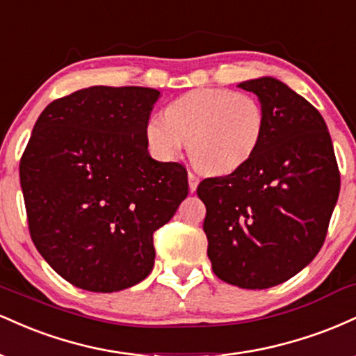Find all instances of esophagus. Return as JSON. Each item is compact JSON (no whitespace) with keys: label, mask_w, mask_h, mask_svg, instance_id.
<instances>
[{"label":"esophagus","mask_w":356,"mask_h":356,"mask_svg":"<svg viewBox=\"0 0 356 356\" xmlns=\"http://www.w3.org/2000/svg\"><path fill=\"white\" fill-rule=\"evenodd\" d=\"M187 179H189V189H191V192H194L195 189H197L199 177L194 172H189V174H187Z\"/></svg>","instance_id":"obj_1"}]
</instances>
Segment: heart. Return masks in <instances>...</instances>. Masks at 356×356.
Returning a JSON list of instances; mask_svg holds the SVG:
<instances>
[{"label":"heart","mask_w":356,"mask_h":356,"mask_svg":"<svg viewBox=\"0 0 356 356\" xmlns=\"http://www.w3.org/2000/svg\"><path fill=\"white\" fill-rule=\"evenodd\" d=\"M266 130V113L256 97L229 88H195L170 102L164 117H150L147 147L162 162L175 161L189 142L192 164L226 175L254 157Z\"/></svg>","instance_id":"1"}]
</instances>
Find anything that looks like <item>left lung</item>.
<instances>
[{
	"mask_svg": "<svg viewBox=\"0 0 356 356\" xmlns=\"http://www.w3.org/2000/svg\"><path fill=\"white\" fill-rule=\"evenodd\" d=\"M256 93L266 130L254 157L197 187L206 204L207 256L219 280L246 289L284 283L325 243L340 170L321 113L283 81L239 83Z\"/></svg>",
	"mask_w": 356,
	"mask_h": 356,
	"instance_id": "obj_1",
	"label": "left lung"
}]
</instances>
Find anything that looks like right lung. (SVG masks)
<instances>
[{"label":"right lung","mask_w":356,"mask_h":356,"mask_svg":"<svg viewBox=\"0 0 356 356\" xmlns=\"http://www.w3.org/2000/svg\"><path fill=\"white\" fill-rule=\"evenodd\" d=\"M161 92L90 87L53 100L19 161L28 229L68 283L113 293L154 268V232L187 197L186 167L159 162L144 129Z\"/></svg>","instance_id":"obj_1"}]
</instances>
